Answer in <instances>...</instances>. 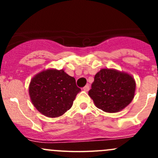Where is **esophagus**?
<instances>
[{
    "instance_id": "obj_1",
    "label": "esophagus",
    "mask_w": 158,
    "mask_h": 158,
    "mask_svg": "<svg viewBox=\"0 0 158 158\" xmlns=\"http://www.w3.org/2000/svg\"><path fill=\"white\" fill-rule=\"evenodd\" d=\"M89 89H90V86H89V85H86L85 86L83 87V90L86 91V92H88V91L89 90Z\"/></svg>"
}]
</instances>
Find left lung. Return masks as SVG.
<instances>
[{
	"mask_svg": "<svg viewBox=\"0 0 158 158\" xmlns=\"http://www.w3.org/2000/svg\"><path fill=\"white\" fill-rule=\"evenodd\" d=\"M135 86L134 79L127 73L103 69L95 76L89 95L98 109L109 113L118 112L132 101Z\"/></svg>",
	"mask_w": 158,
	"mask_h": 158,
	"instance_id": "8db88e82",
	"label": "left lung"
}]
</instances>
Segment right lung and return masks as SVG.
<instances>
[{"label":"right lung","instance_id":"1","mask_svg":"<svg viewBox=\"0 0 158 158\" xmlns=\"http://www.w3.org/2000/svg\"><path fill=\"white\" fill-rule=\"evenodd\" d=\"M80 91L75 78L63 69H48L39 73L32 79L29 87L34 107L49 118L61 116L69 110Z\"/></svg>","mask_w":158,"mask_h":158}]
</instances>
